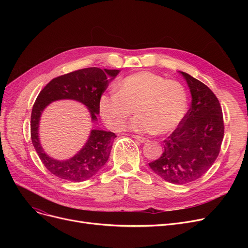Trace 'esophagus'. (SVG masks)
I'll return each mask as SVG.
<instances>
[{
    "mask_svg": "<svg viewBox=\"0 0 248 248\" xmlns=\"http://www.w3.org/2000/svg\"><path fill=\"white\" fill-rule=\"evenodd\" d=\"M134 139H135V140H139V141H140V142H146V141H148V140H149L147 138L140 137V136H134Z\"/></svg>",
    "mask_w": 248,
    "mask_h": 248,
    "instance_id": "34e87169",
    "label": "esophagus"
}]
</instances>
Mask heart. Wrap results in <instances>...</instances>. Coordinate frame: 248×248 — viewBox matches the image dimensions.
I'll use <instances>...</instances> for the list:
<instances>
[{"instance_id":"obj_1","label":"heart","mask_w":248,"mask_h":248,"mask_svg":"<svg viewBox=\"0 0 248 248\" xmlns=\"http://www.w3.org/2000/svg\"><path fill=\"white\" fill-rule=\"evenodd\" d=\"M116 93H103L98 108L103 122L113 131L122 129L135 111L128 128L138 133L165 135L172 132L187 111V93L177 81L141 71L124 77Z\"/></svg>"}]
</instances>
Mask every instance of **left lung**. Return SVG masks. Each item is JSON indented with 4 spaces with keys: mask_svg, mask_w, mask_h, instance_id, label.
Wrapping results in <instances>:
<instances>
[{
    "mask_svg": "<svg viewBox=\"0 0 248 248\" xmlns=\"http://www.w3.org/2000/svg\"><path fill=\"white\" fill-rule=\"evenodd\" d=\"M190 89L191 108L180 125L164 140L161 157L150 168L169 183L184 185L202 177L217 159L224 136L222 109L212 90L179 71Z\"/></svg>",
    "mask_w": 248,
    "mask_h": 248,
    "instance_id": "obj_1",
    "label": "left lung"
}]
</instances>
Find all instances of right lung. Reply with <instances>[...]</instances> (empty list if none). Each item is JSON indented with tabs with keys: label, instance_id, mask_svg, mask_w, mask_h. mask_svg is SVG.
Wrapping results in <instances>:
<instances>
[{
	"label": "right lung",
	"instance_id": "1",
	"mask_svg": "<svg viewBox=\"0 0 248 248\" xmlns=\"http://www.w3.org/2000/svg\"><path fill=\"white\" fill-rule=\"evenodd\" d=\"M120 70L89 67L58 76L52 79L39 93L31 113V139L33 146L44 166L56 177L82 182L94 176L108 160L115 135L103 129H91L84 146L67 160L50 157L39 139V124L44 109L51 102L71 99L82 103L95 123L99 114L98 101Z\"/></svg>",
	"mask_w": 248,
	"mask_h": 248
}]
</instances>
